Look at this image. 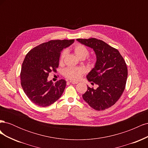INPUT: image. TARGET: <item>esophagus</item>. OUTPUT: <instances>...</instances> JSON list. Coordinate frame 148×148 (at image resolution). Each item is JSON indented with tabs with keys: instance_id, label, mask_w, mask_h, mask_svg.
<instances>
[{
	"instance_id": "obj_1",
	"label": "esophagus",
	"mask_w": 148,
	"mask_h": 148,
	"mask_svg": "<svg viewBox=\"0 0 148 148\" xmlns=\"http://www.w3.org/2000/svg\"><path fill=\"white\" fill-rule=\"evenodd\" d=\"M70 83H72L73 84H77L78 82H75V81H73V80H70V81L69 82Z\"/></svg>"
}]
</instances>
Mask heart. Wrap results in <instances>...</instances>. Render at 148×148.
Listing matches in <instances>:
<instances>
[{"mask_svg":"<svg viewBox=\"0 0 148 148\" xmlns=\"http://www.w3.org/2000/svg\"><path fill=\"white\" fill-rule=\"evenodd\" d=\"M74 52L79 59L86 57L89 51L88 49L82 44H78L74 47ZM66 55V51H64L60 57V62H63L65 57ZM85 72V70L82 67H74V68H68L64 70V75L66 78L71 79H78Z\"/></svg>","mask_w":148,"mask_h":148,"instance_id":"heart-1","label":"heart"}]
</instances>
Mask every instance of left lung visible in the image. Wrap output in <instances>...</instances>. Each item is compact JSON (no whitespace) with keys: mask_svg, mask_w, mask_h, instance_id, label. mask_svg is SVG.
Listing matches in <instances>:
<instances>
[{"mask_svg":"<svg viewBox=\"0 0 148 148\" xmlns=\"http://www.w3.org/2000/svg\"><path fill=\"white\" fill-rule=\"evenodd\" d=\"M83 45L93 49L96 56L95 67L86 78L96 89L88 86L83 99L96 110H103L115 104L124 91L128 70L119 51L102 40L96 38L77 39Z\"/></svg>","mask_w":148,"mask_h":148,"instance_id":"8db88e82","label":"left lung"}]
</instances>
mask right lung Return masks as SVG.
Here are the masks:
<instances>
[{"label": "right lung", "instance_id": "obj_1", "mask_svg": "<svg viewBox=\"0 0 148 148\" xmlns=\"http://www.w3.org/2000/svg\"><path fill=\"white\" fill-rule=\"evenodd\" d=\"M75 41L52 40L34 47L26 54L22 64L21 84L26 95L36 105L49 106L63 94L66 81L60 79L53 84L48 81L49 73L59 66L61 52Z\"/></svg>", "mask_w": 148, "mask_h": 148}]
</instances>
